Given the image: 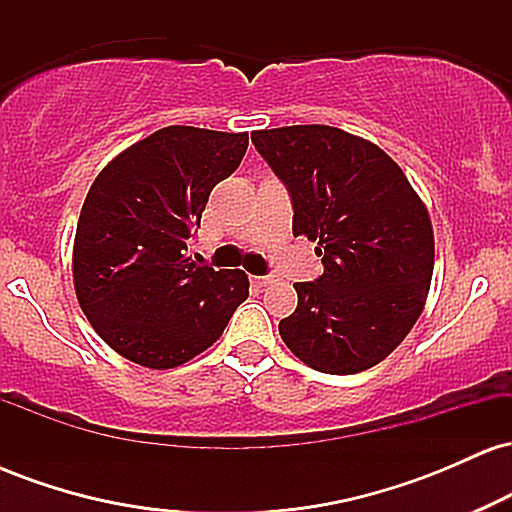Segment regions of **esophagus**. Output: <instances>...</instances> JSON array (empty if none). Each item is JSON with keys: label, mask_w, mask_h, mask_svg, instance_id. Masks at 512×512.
<instances>
[{"label": "esophagus", "mask_w": 512, "mask_h": 512, "mask_svg": "<svg viewBox=\"0 0 512 512\" xmlns=\"http://www.w3.org/2000/svg\"><path fill=\"white\" fill-rule=\"evenodd\" d=\"M272 281H274L272 274H267V276H252V284L260 286V289H262V286H269V284H272Z\"/></svg>", "instance_id": "1"}]
</instances>
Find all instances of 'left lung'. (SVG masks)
<instances>
[{
    "instance_id": "1",
    "label": "left lung",
    "mask_w": 512,
    "mask_h": 512,
    "mask_svg": "<svg viewBox=\"0 0 512 512\" xmlns=\"http://www.w3.org/2000/svg\"><path fill=\"white\" fill-rule=\"evenodd\" d=\"M286 185L293 236L317 240L325 272L298 281L284 344L320 373L351 375L383 361L424 310L433 228L402 168L366 139L327 125L252 132Z\"/></svg>"
}]
</instances>
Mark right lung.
<instances>
[{"label": "right lung", "mask_w": 512, "mask_h": 512, "mask_svg": "<svg viewBox=\"0 0 512 512\" xmlns=\"http://www.w3.org/2000/svg\"><path fill=\"white\" fill-rule=\"evenodd\" d=\"M248 134L163 127L93 180L74 238L81 310L117 354L175 368L209 349L250 281L190 257L211 190L243 161Z\"/></svg>", "instance_id": "obj_1"}]
</instances>
